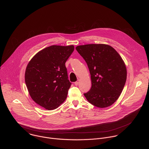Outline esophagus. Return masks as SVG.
I'll return each instance as SVG.
<instances>
[{
  "label": "esophagus",
  "mask_w": 149,
  "mask_h": 149,
  "mask_svg": "<svg viewBox=\"0 0 149 149\" xmlns=\"http://www.w3.org/2000/svg\"><path fill=\"white\" fill-rule=\"evenodd\" d=\"M79 80L78 79L77 81H76V82H75V83H74V84L75 85V86H78V85L79 84Z\"/></svg>",
  "instance_id": "34e87169"
}]
</instances>
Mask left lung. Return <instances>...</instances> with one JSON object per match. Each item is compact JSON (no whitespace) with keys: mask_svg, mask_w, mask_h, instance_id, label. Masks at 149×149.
<instances>
[{"mask_svg":"<svg viewBox=\"0 0 149 149\" xmlns=\"http://www.w3.org/2000/svg\"><path fill=\"white\" fill-rule=\"evenodd\" d=\"M76 49L87 62L91 74V88L84 96L97 107H109L120 97L126 81L124 61L109 45H79Z\"/></svg>","mask_w":149,"mask_h":149,"instance_id":"1","label":"left lung"}]
</instances>
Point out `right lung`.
Listing matches in <instances>:
<instances>
[{
  "mask_svg": "<svg viewBox=\"0 0 149 149\" xmlns=\"http://www.w3.org/2000/svg\"><path fill=\"white\" fill-rule=\"evenodd\" d=\"M74 45H52L38 52L29 62L25 80L29 94L48 110L58 108L65 100L71 83L65 63Z\"/></svg>",
  "mask_w": 149,
  "mask_h": 149,
  "instance_id": "right-lung-1",
  "label": "right lung"
}]
</instances>
